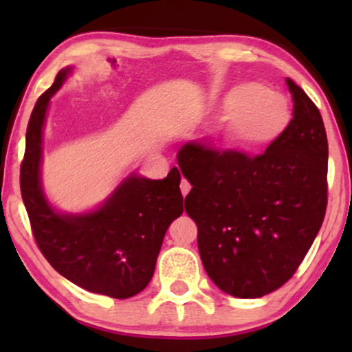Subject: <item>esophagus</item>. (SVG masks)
<instances>
[{
    "label": "esophagus",
    "instance_id": "obj_1",
    "mask_svg": "<svg viewBox=\"0 0 352 352\" xmlns=\"http://www.w3.org/2000/svg\"><path fill=\"white\" fill-rule=\"evenodd\" d=\"M181 192H182V195H187L189 194V190H190V184L189 182H187L184 177H182V181H181Z\"/></svg>",
    "mask_w": 352,
    "mask_h": 352
}]
</instances>
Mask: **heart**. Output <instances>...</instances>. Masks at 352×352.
Wrapping results in <instances>:
<instances>
[{
	"instance_id": "heart-1",
	"label": "heart",
	"mask_w": 352,
	"mask_h": 352,
	"mask_svg": "<svg viewBox=\"0 0 352 352\" xmlns=\"http://www.w3.org/2000/svg\"><path fill=\"white\" fill-rule=\"evenodd\" d=\"M219 110L229 117L223 139L239 151H261L278 141L292 123V105L283 94L259 83L234 86L223 96Z\"/></svg>"
}]
</instances>
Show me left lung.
<instances>
[{
    "label": "left lung",
    "instance_id": "1",
    "mask_svg": "<svg viewBox=\"0 0 352 352\" xmlns=\"http://www.w3.org/2000/svg\"><path fill=\"white\" fill-rule=\"evenodd\" d=\"M293 118L261 155L187 142L177 165L192 184L184 208L195 221L201 263L221 290L261 298L290 280L327 210L329 142L319 109L287 78Z\"/></svg>",
    "mask_w": 352,
    "mask_h": 352
}]
</instances>
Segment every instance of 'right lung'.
<instances>
[{
    "label": "right lung",
    "mask_w": 352,
    "mask_h": 352,
    "mask_svg": "<svg viewBox=\"0 0 352 352\" xmlns=\"http://www.w3.org/2000/svg\"><path fill=\"white\" fill-rule=\"evenodd\" d=\"M70 69L38 98L28 120L21 192L35 242L60 276L91 293L117 300L138 295L155 271L166 229L182 214L181 175L173 168L165 179L131 175L99 210L60 214L41 190V138L50 99Z\"/></svg>",
    "instance_id": "obj_1"
}]
</instances>
